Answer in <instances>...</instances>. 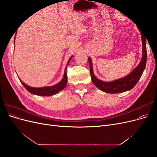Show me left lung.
Segmentation results:
<instances>
[{
	"label": "left lung",
	"mask_w": 157,
	"mask_h": 157,
	"mask_svg": "<svg viewBox=\"0 0 157 157\" xmlns=\"http://www.w3.org/2000/svg\"><path fill=\"white\" fill-rule=\"evenodd\" d=\"M141 41H142V58L138 65L133 70L132 72L126 77L113 80L111 82H105L98 79L96 77L93 72L92 62L90 58H88L90 64V75L92 82L101 91L109 94H118L126 92L134 88L138 80L141 78L144 71L147 62V49H146V38L142 35L141 32Z\"/></svg>",
	"instance_id": "1"
}]
</instances>
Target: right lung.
I'll list each match as a JSON object with an SVG mask.
<instances>
[{
  "instance_id": "1",
  "label": "right lung",
  "mask_w": 157,
  "mask_h": 157,
  "mask_svg": "<svg viewBox=\"0 0 157 157\" xmlns=\"http://www.w3.org/2000/svg\"><path fill=\"white\" fill-rule=\"evenodd\" d=\"M14 42H15V39H14ZM73 56H71L69 58L68 62H67V65H66L63 78L61 79V80L59 82L54 85V86H45V87H42V88H34V87H31V86H28V85H27L26 84L22 82V80L20 78V82L23 85V86L26 88V90L28 92L33 94H34V95H36V96H53V95L58 94L59 92L63 90L65 88V87L66 86V85H67V71H66V69H67V66L68 65L70 60L71 59V58H73Z\"/></svg>"
}]
</instances>
